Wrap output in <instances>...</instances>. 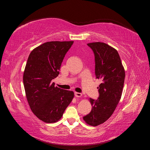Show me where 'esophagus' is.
I'll return each mask as SVG.
<instances>
[{"instance_id":"obj_1","label":"esophagus","mask_w":150,"mask_h":150,"mask_svg":"<svg viewBox=\"0 0 150 150\" xmlns=\"http://www.w3.org/2000/svg\"><path fill=\"white\" fill-rule=\"evenodd\" d=\"M74 95H75V96H76V98H79V97L82 96V94L80 93H77V92H76V93H74Z\"/></svg>"}]
</instances>
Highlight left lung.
<instances>
[{"label":"left lung","mask_w":150,"mask_h":150,"mask_svg":"<svg viewBox=\"0 0 150 150\" xmlns=\"http://www.w3.org/2000/svg\"><path fill=\"white\" fill-rule=\"evenodd\" d=\"M95 57V74L101 83L98 87L99 96L94 100L89 98L92 110L83 117L88 125L96 126L107 121L115 111L123 88L125 71L116 50L108 44L88 43Z\"/></svg>","instance_id":"obj_1"}]
</instances>
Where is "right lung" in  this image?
Masks as SVG:
<instances>
[{
  "instance_id": "right-lung-1",
  "label": "right lung",
  "mask_w": 150,
  "mask_h": 150,
  "mask_svg": "<svg viewBox=\"0 0 150 150\" xmlns=\"http://www.w3.org/2000/svg\"><path fill=\"white\" fill-rule=\"evenodd\" d=\"M74 41H51L34 49L27 61L23 83L32 111L39 120H59L74 94L55 87L51 81L59 74L61 63Z\"/></svg>"
}]
</instances>
